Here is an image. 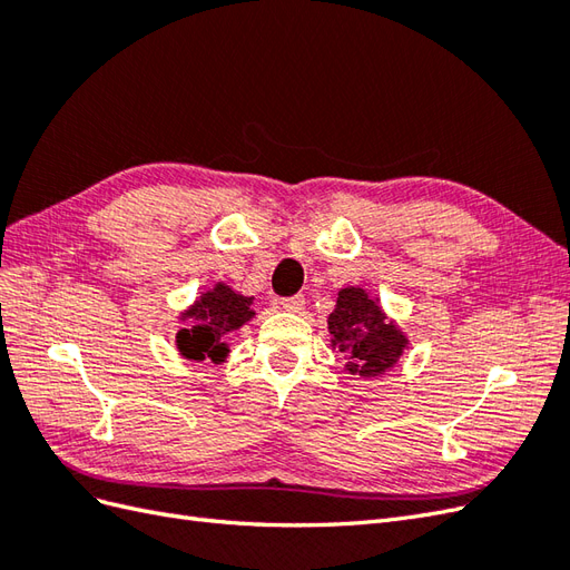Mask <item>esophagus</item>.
I'll return each instance as SVG.
<instances>
[{
  "label": "esophagus",
  "mask_w": 570,
  "mask_h": 570,
  "mask_svg": "<svg viewBox=\"0 0 570 570\" xmlns=\"http://www.w3.org/2000/svg\"><path fill=\"white\" fill-rule=\"evenodd\" d=\"M281 306L285 308V312H292V314H302L304 306H306V299L302 295H295V297H285L281 302Z\"/></svg>",
  "instance_id": "1"
}]
</instances>
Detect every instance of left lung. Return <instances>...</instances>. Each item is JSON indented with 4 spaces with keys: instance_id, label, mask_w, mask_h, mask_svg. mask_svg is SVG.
<instances>
[{
    "instance_id": "left-lung-1",
    "label": "left lung",
    "mask_w": 570,
    "mask_h": 570,
    "mask_svg": "<svg viewBox=\"0 0 570 570\" xmlns=\"http://www.w3.org/2000/svg\"><path fill=\"white\" fill-rule=\"evenodd\" d=\"M327 331L333 335V350L347 354V368L352 375L375 377L396 364L406 350V335H402L381 304L368 297L366 289L344 287L337 292L335 312L327 316Z\"/></svg>"
}]
</instances>
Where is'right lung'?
<instances>
[{"label":"right lung","instance_id":"right-lung-1","mask_svg":"<svg viewBox=\"0 0 570 570\" xmlns=\"http://www.w3.org/2000/svg\"><path fill=\"white\" fill-rule=\"evenodd\" d=\"M249 304L252 297L237 295L226 283H218L214 289L204 292L183 314V321L193 318V323L183 327L176 337L180 354L193 361L212 358L214 364H220L230 352L226 344L230 333L254 318Z\"/></svg>","mask_w":570,"mask_h":570}]
</instances>
